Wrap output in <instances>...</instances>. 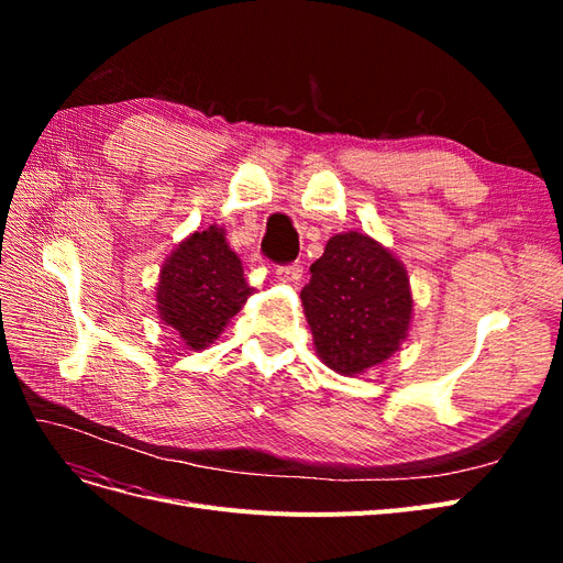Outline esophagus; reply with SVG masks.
Segmentation results:
<instances>
[{
    "instance_id": "34e87169",
    "label": "esophagus",
    "mask_w": 563,
    "mask_h": 563,
    "mask_svg": "<svg viewBox=\"0 0 563 563\" xmlns=\"http://www.w3.org/2000/svg\"><path fill=\"white\" fill-rule=\"evenodd\" d=\"M275 275L282 284H298L302 279V267L298 263L296 265H284L275 272Z\"/></svg>"
}]
</instances>
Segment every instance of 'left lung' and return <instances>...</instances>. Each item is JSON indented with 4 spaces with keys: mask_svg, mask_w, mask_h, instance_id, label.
Wrapping results in <instances>:
<instances>
[{
    "mask_svg": "<svg viewBox=\"0 0 563 563\" xmlns=\"http://www.w3.org/2000/svg\"><path fill=\"white\" fill-rule=\"evenodd\" d=\"M310 272L300 300L321 364L347 378L385 364L413 321L404 263L364 232H340Z\"/></svg>",
    "mask_w": 563,
    "mask_h": 563,
    "instance_id": "8db88e82",
    "label": "left lung"
}]
</instances>
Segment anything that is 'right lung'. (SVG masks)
Masks as SVG:
<instances>
[{"instance_id":"1","label":"right lung","mask_w":563,"mask_h":563,"mask_svg":"<svg viewBox=\"0 0 563 563\" xmlns=\"http://www.w3.org/2000/svg\"><path fill=\"white\" fill-rule=\"evenodd\" d=\"M255 291L225 236V228L195 230L162 263L157 314L187 350H207Z\"/></svg>"}]
</instances>
